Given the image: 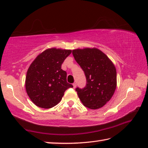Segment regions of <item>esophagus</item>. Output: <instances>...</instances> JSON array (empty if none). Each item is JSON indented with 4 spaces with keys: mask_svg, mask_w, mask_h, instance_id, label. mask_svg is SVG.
Segmentation results:
<instances>
[{
    "mask_svg": "<svg viewBox=\"0 0 148 148\" xmlns=\"http://www.w3.org/2000/svg\"><path fill=\"white\" fill-rule=\"evenodd\" d=\"M73 88H75L76 86H77V84H76L75 83L73 84Z\"/></svg>",
    "mask_w": 148,
    "mask_h": 148,
    "instance_id": "1",
    "label": "esophagus"
}]
</instances>
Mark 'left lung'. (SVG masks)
Wrapping results in <instances>:
<instances>
[{"mask_svg": "<svg viewBox=\"0 0 148 148\" xmlns=\"http://www.w3.org/2000/svg\"><path fill=\"white\" fill-rule=\"evenodd\" d=\"M73 55L85 73L87 85L75 90L84 106L99 109L107 103L116 88V69L108 57L96 47L73 49Z\"/></svg>", "mask_w": 148, "mask_h": 148, "instance_id": "left-lung-1", "label": "left lung"}]
</instances>
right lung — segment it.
I'll return each mask as SVG.
<instances>
[{"instance_id":"obj_1","label":"right lung","mask_w":148,"mask_h":148,"mask_svg":"<svg viewBox=\"0 0 148 148\" xmlns=\"http://www.w3.org/2000/svg\"><path fill=\"white\" fill-rule=\"evenodd\" d=\"M71 49L51 47L36 57L27 71L25 87L28 97L38 107L50 108L57 105L67 88V73L61 64Z\"/></svg>"}]
</instances>
